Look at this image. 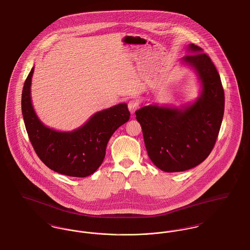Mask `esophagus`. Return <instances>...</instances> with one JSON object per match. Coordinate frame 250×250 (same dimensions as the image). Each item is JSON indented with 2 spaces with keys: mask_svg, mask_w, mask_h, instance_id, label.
<instances>
[{
  "mask_svg": "<svg viewBox=\"0 0 250 250\" xmlns=\"http://www.w3.org/2000/svg\"><path fill=\"white\" fill-rule=\"evenodd\" d=\"M127 106H128V109H129V111H130L131 113H134V112L140 107V103H139L137 100L132 99V100H130V101L128 102Z\"/></svg>",
  "mask_w": 250,
  "mask_h": 250,
  "instance_id": "obj_1",
  "label": "esophagus"
}]
</instances>
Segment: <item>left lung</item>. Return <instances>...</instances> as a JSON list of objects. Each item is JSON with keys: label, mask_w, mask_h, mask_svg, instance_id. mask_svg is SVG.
<instances>
[{"label": "left lung", "mask_w": 250, "mask_h": 250, "mask_svg": "<svg viewBox=\"0 0 250 250\" xmlns=\"http://www.w3.org/2000/svg\"><path fill=\"white\" fill-rule=\"evenodd\" d=\"M182 62L191 65L202 83L201 96L188 107L145 106L136 111L148 155L158 168L178 172L198 166L210 155L224 114L220 76L202 48L190 44Z\"/></svg>", "instance_id": "8db88e82"}]
</instances>
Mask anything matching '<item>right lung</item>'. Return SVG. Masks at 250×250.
Instances as JSON below:
<instances>
[{
    "label": "right lung",
    "mask_w": 250,
    "mask_h": 250,
    "mask_svg": "<svg viewBox=\"0 0 250 250\" xmlns=\"http://www.w3.org/2000/svg\"><path fill=\"white\" fill-rule=\"evenodd\" d=\"M34 67L22 90L21 109L25 127L36 155L50 169L71 177L93 174L102 164L108 140L130 118L125 103L96 112L82 127L71 132L48 128L36 116L31 101Z\"/></svg>",
    "instance_id": "obj_1"
}]
</instances>
